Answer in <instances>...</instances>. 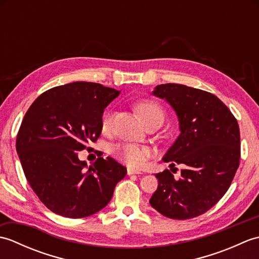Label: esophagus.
Listing matches in <instances>:
<instances>
[{
  "mask_svg": "<svg viewBox=\"0 0 259 259\" xmlns=\"http://www.w3.org/2000/svg\"><path fill=\"white\" fill-rule=\"evenodd\" d=\"M126 174H128L129 176H130V175H140L141 171H140V170H137V169L128 168V169H126Z\"/></svg>",
  "mask_w": 259,
  "mask_h": 259,
  "instance_id": "obj_1",
  "label": "esophagus"
}]
</instances>
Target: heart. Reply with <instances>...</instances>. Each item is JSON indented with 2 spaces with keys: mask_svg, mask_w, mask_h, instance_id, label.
<instances>
[{
  "mask_svg": "<svg viewBox=\"0 0 259 259\" xmlns=\"http://www.w3.org/2000/svg\"><path fill=\"white\" fill-rule=\"evenodd\" d=\"M137 111L139 112L141 118L147 123L150 121L159 120L163 121L164 112L163 109L155 101L144 100L137 104ZM113 120L112 112H106L102 118V128L103 130H108L111 128ZM151 155V150L148 147L136 145V144H126L115 147L113 149V156L119 161L128 164L130 167L139 168L142 167Z\"/></svg>",
  "mask_w": 259,
  "mask_h": 259,
  "instance_id": "obj_1",
  "label": "heart"
}]
</instances>
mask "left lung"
I'll list each match as a JSON object with an SVG mask.
<instances>
[{
  "instance_id": "1",
  "label": "left lung",
  "mask_w": 259,
  "mask_h": 259,
  "mask_svg": "<svg viewBox=\"0 0 259 259\" xmlns=\"http://www.w3.org/2000/svg\"><path fill=\"white\" fill-rule=\"evenodd\" d=\"M152 93L166 99L177 113L180 135L163 161L183 169L179 179L168 169L157 174L158 188L149 202L168 218L200 216L226 194L239 167L238 122L226 104L207 91L166 83Z\"/></svg>"
}]
</instances>
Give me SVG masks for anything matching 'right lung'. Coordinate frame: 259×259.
<instances>
[{
  "instance_id": "1",
  "label": "right lung",
  "mask_w": 259,
  "mask_h": 259,
  "mask_svg": "<svg viewBox=\"0 0 259 259\" xmlns=\"http://www.w3.org/2000/svg\"><path fill=\"white\" fill-rule=\"evenodd\" d=\"M120 91L78 81L52 88L27 110L16 136L26 180L45 206L60 216L83 218L106 207L126 169L99 157L87 169L78 151L101 135L104 109Z\"/></svg>"
}]
</instances>
